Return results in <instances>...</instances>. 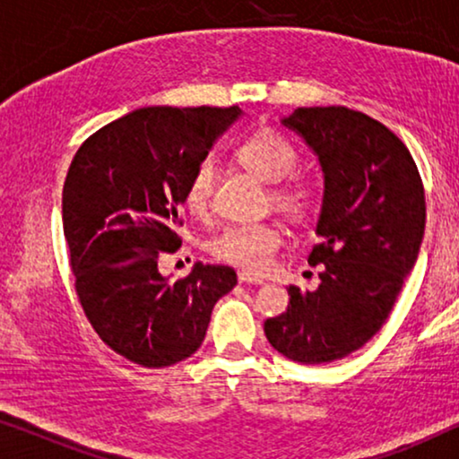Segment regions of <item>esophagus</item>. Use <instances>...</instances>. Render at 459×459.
Listing matches in <instances>:
<instances>
[{"mask_svg": "<svg viewBox=\"0 0 459 459\" xmlns=\"http://www.w3.org/2000/svg\"><path fill=\"white\" fill-rule=\"evenodd\" d=\"M238 280L242 281V284H263V280L261 275H255V273H248V272H240L238 273Z\"/></svg>", "mask_w": 459, "mask_h": 459, "instance_id": "esophagus-1", "label": "esophagus"}]
</instances>
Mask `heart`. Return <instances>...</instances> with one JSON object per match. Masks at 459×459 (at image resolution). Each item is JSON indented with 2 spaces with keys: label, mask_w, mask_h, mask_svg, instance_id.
Returning <instances> with one entry per match:
<instances>
[{
  "label": "heart",
  "mask_w": 459,
  "mask_h": 459,
  "mask_svg": "<svg viewBox=\"0 0 459 459\" xmlns=\"http://www.w3.org/2000/svg\"><path fill=\"white\" fill-rule=\"evenodd\" d=\"M238 159L256 178L267 181V184H280L297 171L300 154L284 134L275 129H259L240 143ZM215 175V162L206 159L194 169L190 179H187L184 204L192 215L200 217L209 211ZM275 200L286 211L300 212L307 206V190L300 186L280 187L275 192ZM280 244L281 234L273 223H234L212 238L211 253L219 261L259 273L269 267Z\"/></svg>",
  "instance_id": "obj_1"
}]
</instances>
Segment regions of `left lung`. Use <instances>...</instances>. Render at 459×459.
Instances as JSON below:
<instances>
[{
	"label": "left lung",
	"mask_w": 459,
	"mask_h": 459,
	"mask_svg": "<svg viewBox=\"0 0 459 459\" xmlns=\"http://www.w3.org/2000/svg\"><path fill=\"white\" fill-rule=\"evenodd\" d=\"M281 125L316 152L324 198L309 265L313 292L290 286V305L265 322L272 347L307 366L342 359L386 322L424 238V186L391 129L344 106L297 108Z\"/></svg>",
	"instance_id": "8db88e82"
}]
</instances>
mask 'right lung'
I'll return each mask as SVG.
<instances>
[{"label": "right lung", "mask_w": 459, "mask_h": 459, "mask_svg": "<svg viewBox=\"0 0 459 459\" xmlns=\"http://www.w3.org/2000/svg\"><path fill=\"white\" fill-rule=\"evenodd\" d=\"M242 110L150 106L87 137L68 167L62 228L74 290L104 344L142 368L198 351L212 307L238 284L228 265L196 263L186 278L159 272L181 247L186 184Z\"/></svg>", "instance_id": "1"}]
</instances>
